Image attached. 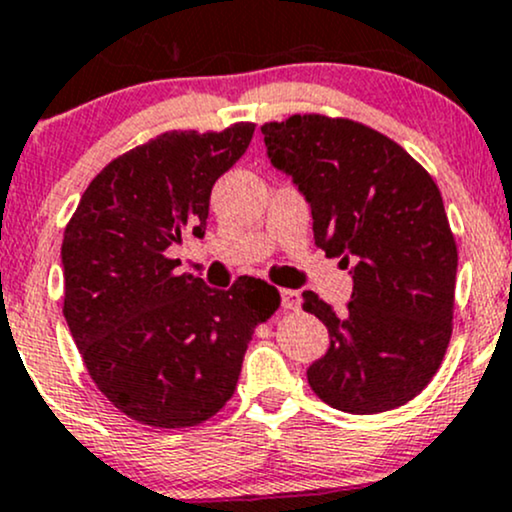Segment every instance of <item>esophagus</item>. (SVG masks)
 Segmentation results:
<instances>
[{
	"label": "esophagus",
	"instance_id": "34e87169",
	"mask_svg": "<svg viewBox=\"0 0 512 512\" xmlns=\"http://www.w3.org/2000/svg\"><path fill=\"white\" fill-rule=\"evenodd\" d=\"M281 305L286 310H296L301 305V291L296 289H281Z\"/></svg>",
	"mask_w": 512,
	"mask_h": 512
}]
</instances>
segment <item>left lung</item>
Returning <instances> with one entry per match:
<instances>
[{
	"mask_svg": "<svg viewBox=\"0 0 512 512\" xmlns=\"http://www.w3.org/2000/svg\"><path fill=\"white\" fill-rule=\"evenodd\" d=\"M262 134L272 166L310 204L315 245L354 279L344 313L303 293V308L330 332L310 387L349 414L402 407L431 383L452 334L457 245L438 185L358 122L291 115Z\"/></svg>",
	"mask_w": 512,
	"mask_h": 512,
	"instance_id": "8db88e82",
	"label": "left lung"
}]
</instances>
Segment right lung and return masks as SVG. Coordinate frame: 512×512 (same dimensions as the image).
Listing matches in <instances>:
<instances>
[{"label":"right lung","mask_w":512,"mask_h":512,"mask_svg":"<svg viewBox=\"0 0 512 512\" xmlns=\"http://www.w3.org/2000/svg\"><path fill=\"white\" fill-rule=\"evenodd\" d=\"M255 125L166 132L108 163L81 195L62 243L64 320L88 375L122 414L154 428L197 426L238 385L252 332L279 308L267 281L228 291L175 274L168 250L204 236L214 182Z\"/></svg>","instance_id":"add662e5"}]
</instances>
